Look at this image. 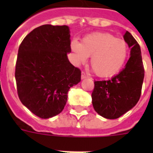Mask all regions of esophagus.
<instances>
[{"mask_svg": "<svg viewBox=\"0 0 153 153\" xmlns=\"http://www.w3.org/2000/svg\"><path fill=\"white\" fill-rule=\"evenodd\" d=\"M86 78H88V76L86 75V74L84 73V72H82V73H81V79H86Z\"/></svg>", "mask_w": 153, "mask_h": 153, "instance_id": "1", "label": "esophagus"}]
</instances>
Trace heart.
<instances>
[{
	"label": "heart",
	"mask_w": 153,
	"mask_h": 153,
	"mask_svg": "<svg viewBox=\"0 0 153 153\" xmlns=\"http://www.w3.org/2000/svg\"><path fill=\"white\" fill-rule=\"evenodd\" d=\"M74 61L83 64L91 56L90 65L99 77L107 78L118 73L125 65L128 56V47L123 39L108 33H94L84 37L82 42H70Z\"/></svg>",
	"instance_id": "heart-1"
}]
</instances>
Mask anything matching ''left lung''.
Instances as JSON below:
<instances>
[{
    "mask_svg": "<svg viewBox=\"0 0 153 153\" xmlns=\"http://www.w3.org/2000/svg\"><path fill=\"white\" fill-rule=\"evenodd\" d=\"M124 39L130 48V57L125 68L110 80L95 81L92 93L94 110L106 119H117L131 110L141 96L144 68L141 49L128 31Z\"/></svg>",
    "mask_w": 153,
    "mask_h": 153,
    "instance_id": "8db88e82",
    "label": "left lung"
}]
</instances>
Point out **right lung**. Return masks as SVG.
I'll return each mask as SVG.
<instances>
[{"label": "right lung", "instance_id": "obj_1", "mask_svg": "<svg viewBox=\"0 0 153 153\" xmlns=\"http://www.w3.org/2000/svg\"><path fill=\"white\" fill-rule=\"evenodd\" d=\"M71 51L66 25H44L34 28L19 47L15 80L23 105L42 119L60 114L71 87L81 80V71L68 60Z\"/></svg>", "mask_w": 153, "mask_h": 153}]
</instances>
